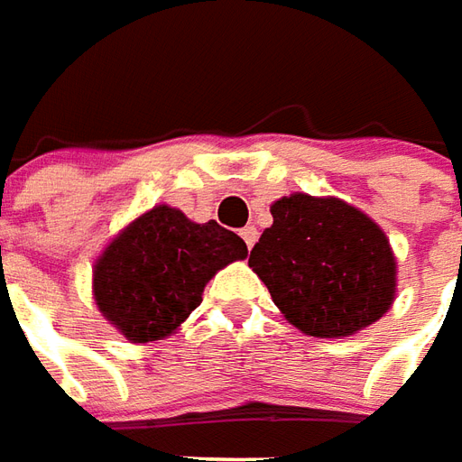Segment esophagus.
Listing matches in <instances>:
<instances>
[{
	"mask_svg": "<svg viewBox=\"0 0 462 462\" xmlns=\"http://www.w3.org/2000/svg\"><path fill=\"white\" fill-rule=\"evenodd\" d=\"M241 238L246 241L248 248H254V244H256V241H258L256 226H246V228H241Z\"/></svg>",
	"mask_w": 462,
	"mask_h": 462,
	"instance_id": "34e87169",
	"label": "esophagus"
}]
</instances>
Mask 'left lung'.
Segmentation results:
<instances>
[{"label": "left lung", "instance_id": "left-lung-1", "mask_svg": "<svg viewBox=\"0 0 462 462\" xmlns=\"http://www.w3.org/2000/svg\"><path fill=\"white\" fill-rule=\"evenodd\" d=\"M271 216L248 266L289 323L316 338H346L391 309L398 268L371 216L309 194L278 199Z\"/></svg>", "mask_w": 462, "mask_h": 462}]
</instances>
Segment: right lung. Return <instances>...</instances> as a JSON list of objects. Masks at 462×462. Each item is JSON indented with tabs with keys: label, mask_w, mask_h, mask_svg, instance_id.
Here are the masks:
<instances>
[{
	"label": "right lung",
	"mask_w": 462,
	"mask_h": 462,
	"mask_svg": "<svg viewBox=\"0 0 462 462\" xmlns=\"http://www.w3.org/2000/svg\"><path fill=\"white\" fill-rule=\"evenodd\" d=\"M248 256L244 238L216 221L194 224L153 206L121 231L94 263V300L132 343L162 341L201 306L206 283Z\"/></svg>",
	"instance_id": "obj_1"
}]
</instances>
